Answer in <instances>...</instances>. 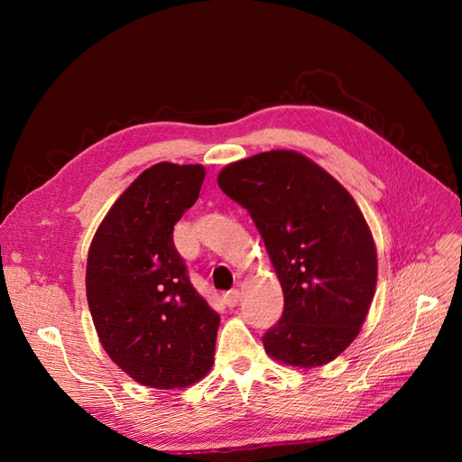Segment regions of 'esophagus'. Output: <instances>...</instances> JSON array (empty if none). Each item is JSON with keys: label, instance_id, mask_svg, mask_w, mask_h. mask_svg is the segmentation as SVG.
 <instances>
[{"label": "esophagus", "instance_id": "1", "mask_svg": "<svg viewBox=\"0 0 462 462\" xmlns=\"http://www.w3.org/2000/svg\"><path fill=\"white\" fill-rule=\"evenodd\" d=\"M239 299H241V292L236 289H231L226 292V295H223V302H226L229 309H235V306L239 304Z\"/></svg>", "mask_w": 462, "mask_h": 462}]
</instances>
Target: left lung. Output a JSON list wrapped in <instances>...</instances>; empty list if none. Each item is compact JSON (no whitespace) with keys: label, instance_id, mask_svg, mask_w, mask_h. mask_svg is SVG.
Wrapping results in <instances>:
<instances>
[{"label":"left lung","instance_id":"1","mask_svg":"<svg viewBox=\"0 0 462 462\" xmlns=\"http://www.w3.org/2000/svg\"><path fill=\"white\" fill-rule=\"evenodd\" d=\"M217 185L254 219L283 289L265 353L300 368L337 358L360 333L377 282L375 245L355 199L292 150L229 163Z\"/></svg>","mask_w":462,"mask_h":462}]
</instances>
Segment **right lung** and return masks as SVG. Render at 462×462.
Masks as SVG:
<instances>
[{"label":"right lung","instance_id":"add662e5","mask_svg":"<svg viewBox=\"0 0 462 462\" xmlns=\"http://www.w3.org/2000/svg\"><path fill=\"white\" fill-rule=\"evenodd\" d=\"M202 165L162 162L138 175L97 227L87 299L102 346L134 382L175 389L214 365L219 314L192 287L173 227L199 200Z\"/></svg>","mask_w":462,"mask_h":462}]
</instances>
